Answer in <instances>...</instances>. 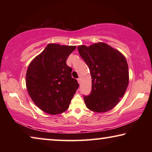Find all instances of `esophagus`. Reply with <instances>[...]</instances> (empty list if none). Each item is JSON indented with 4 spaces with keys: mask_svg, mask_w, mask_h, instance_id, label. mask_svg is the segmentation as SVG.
Instances as JSON below:
<instances>
[{
    "mask_svg": "<svg viewBox=\"0 0 152 152\" xmlns=\"http://www.w3.org/2000/svg\"><path fill=\"white\" fill-rule=\"evenodd\" d=\"M77 80H78V83L79 84H80V82H81V79L80 78H78V79H77Z\"/></svg>",
    "mask_w": 152,
    "mask_h": 152,
    "instance_id": "34e87169",
    "label": "esophagus"
}]
</instances>
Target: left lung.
<instances>
[{"label": "left lung", "instance_id": "1", "mask_svg": "<svg viewBox=\"0 0 152 152\" xmlns=\"http://www.w3.org/2000/svg\"><path fill=\"white\" fill-rule=\"evenodd\" d=\"M81 58L88 66L92 91L84 96L86 106L96 113L111 110L119 103L129 84L127 60L121 53L107 43L99 42L78 47Z\"/></svg>", "mask_w": 152, "mask_h": 152}]
</instances>
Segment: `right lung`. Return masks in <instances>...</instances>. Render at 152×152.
I'll return each mask as SVG.
<instances>
[{
  "mask_svg": "<svg viewBox=\"0 0 152 152\" xmlns=\"http://www.w3.org/2000/svg\"><path fill=\"white\" fill-rule=\"evenodd\" d=\"M76 46L50 43L27 68L26 86L30 97L41 110L51 115L68 109L79 84L72 78L66 60Z\"/></svg>",
  "mask_w": 152,
  "mask_h": 152,
  "instance_id": "1",
  "label": "right lung"
}]
</instances>
